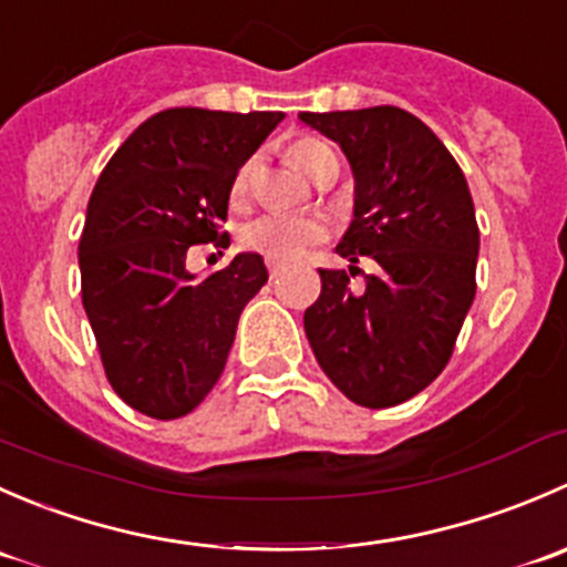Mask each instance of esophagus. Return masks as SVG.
Segmentation results:
<instances>
[{
  "instance_id": "34e87169",
  "label": "esophagus",
  "mask_w": 567,
  "mask_h": 567,
  "mask_svg": "<svg viewBox=\"0 0 567 567\" xmlns=\"http://www.w3.org/2000/svg\"><path fill=\"white\" fill-rule=\"evenodd\" d=\"M279 274H282V266H279V262H268V277L277 279Z\"/></svg>"
}]
</instances>
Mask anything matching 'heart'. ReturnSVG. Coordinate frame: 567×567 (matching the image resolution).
<instances>
[{"label": "heart", "instance_id": "b5f03b06", "mask_svg": "<svg viewBox=\"0 0 567 567\" xmlns=\"http://www.w3.org/2000/svg\"><path fill=\"white\" fill-rule=\"evenodd\" d=\"M290 162L299 169H305L310 177L323 175L329 164H337L334 151L326 142L316 136H296L288 145ZM251 162L241 164L236 177L230 183V199L233 205H241L247 199L249 181H251ZM326 230L316 219H299V216H257L241 230L244 249L255 251V255L266 257L268 262H293L312 249L316 244L323 241Z\"/></svg>", "mask_w": 567, "mask_h": 567}]
</instances>
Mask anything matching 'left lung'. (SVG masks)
I'll list each match as a JSON object with an SVG mask.
<instances>
[{"mask_svg": "<svg viewBox=\"0 0 567 567\" xmlns=\"http://www.w3.org/2000/svg\"><path fill=\"white\" fill-rule=\"evenodd\" d=\"M342 147L357 181L353 221L340 251L373 257L362 293L346 271L318 268L320 296L305 312L312 353L331 384L368 409L425 390L453 357L474 301L480 230L453 153L398 106L301 112Z\"/></svg>", "mask_w": 567, "mask_h": 567, "instance_id": "1", "label": "left lung"}]
</instances>
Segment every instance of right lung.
<instances>
[{
	"label": "right lung",
	"mask_w": 567,
	"mask_h": 567,
	"mask_svg": "<svg viewBox=\"0 0 567 567\" xmlns=\"http://www.w3.org/2000/svg\"><path fill=\"white\" fill-rule=\"evenodd\" d=\"M282 112L167 109L117 147L87 205L82 305L104 373L123 403L177 420L214 390L241 310L266 285L260 255L194 279V244L227 247L230 183Z\"/></svg>",
	"instance_id": "add662e5"
}]
</instances>
